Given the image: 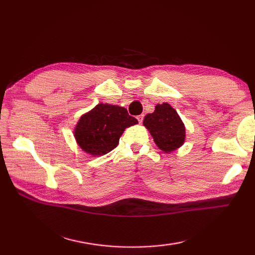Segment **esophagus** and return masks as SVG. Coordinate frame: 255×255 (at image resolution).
Instances as JSON below:
<instances>
[{
  "mask_svg": "<svg viewBox=\"0 0 255 255\" xmlns=\"http://www.w3.org/2000/svg\"><path fill=\"white\" fill-rule=\"evenodd\" d=\"M137 119H138L139 124H142V122H143V115H139V116H137Z\"/></svg>",
  "mask_w": 255,
  "mask_h": 255,
  "instance_id": "1",
  "label": "esophagus"
}]
</instances>
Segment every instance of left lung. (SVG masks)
<instances>
[{
  "mask_svg": "<svg viewBox=\"0 0 255 255\" xmlns=\"http://www.w3.org/2000/svg\"><path fill=\"white\" fill-rule=\"evenodd\" d=\"M143 126L149 130L156 147L165 153L173 152L185 142V125L177 112L167 103L158 104L153 113L147 114Z\"/></svg>",
  "mask_w": 255,
  "mask_h": 255,
  "instance_id": "8db88e82",
  "label": "left lung"
}]
</instances>
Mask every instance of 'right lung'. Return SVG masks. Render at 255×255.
<instances>
[{
    "instance_id": "add662e5",
    "label": "right lung",
    "mask_w": 255,
    "mask_h": 255,
    "mask_svg": "<svg viewBox=\"0 0 255 255\" xmlns=\"http://www.w3.org/2000/svg\"><path fill=\"white\" fill-rule=\"evenodd\" d=\"M138 124L125 107L101 103L80 117L74 138L85 153L104 155L117 147L125 129Z\"/></svg>"
}]
</instances>
